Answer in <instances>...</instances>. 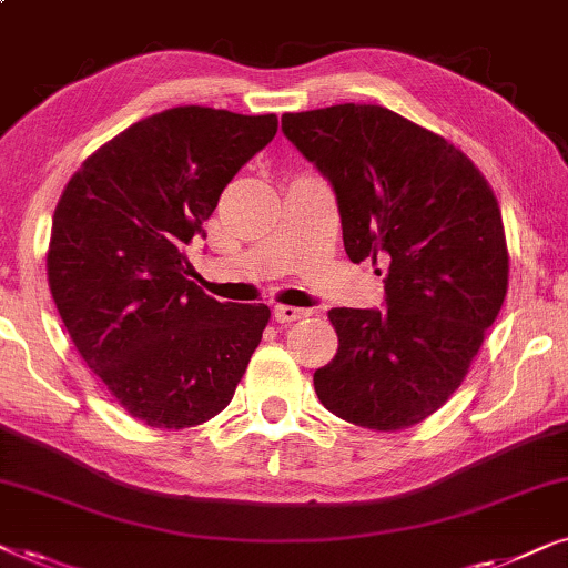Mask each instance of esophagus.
<instances>
[{
    "label": "esophagus",
    "mask_w": 568,
    "mask_h": 568,
    "mask_svg": "<svg viewBox=\"0 0 568 568\" xmlns=\"http://www.w3.org/2000/svg\"><path fill=\"white\" fill-rule=\"evenodd\" d=\"M310 313L307 310H300V307H290V305H276L274 307V321L276 323H294V321H302V317H307Z\"/></svg>",
    "instance_id": "esophagus-1"
}]
</instances>
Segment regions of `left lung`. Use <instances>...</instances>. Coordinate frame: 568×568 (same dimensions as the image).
I'll list each match as a JSON object with an SVG mask.
<instances>
[{"instance_id": "1", "label": "left lung", "mask_w": 568, "mask_h": 568, "mask_svg": "<svg viewBox=\"0 0 568 568\" xmlns=\"http://www.w3.org/2000/svg\"><path fill=\"white\" fill-rule=\"evenodd\" d=\"M282 131L336 191L348 258L385 266L387 310L328 313L338 352L317 398L364 429H408L460 387L507 297L499 201L455 144L383 105L284 113Z\"/></svg>"}]
</instances>
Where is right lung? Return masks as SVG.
<instances>
[{"mask_svg": "<svg viewBox=\"0 0 568 568\" xmlns=\"http://www.w3.org/2000/svg\"><path fill=\"white\" fill-rule=\"evenodd\" d=\"M278 119L204 105L154 113L92 152L53 212L45 268L84 364L129 416L185 429L230 406L271 310L185 278L224 185Z\"/></svg>", "mask_w": 568, "mask_h": 568, "instance_id": "1", "label": "right lung"}]
</instances>
